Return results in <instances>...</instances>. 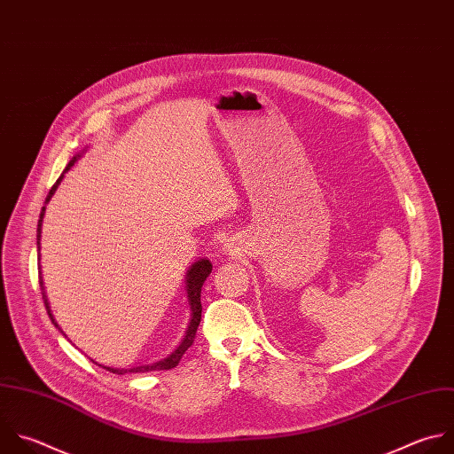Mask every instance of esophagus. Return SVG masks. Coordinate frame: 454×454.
Instances as JSON below:
<instances>
[{
    "label": "esophagus",
    "instance_id": "34e87169",
    "mask_svg": "<svg viewBox=\"0 0 454 454\" xmlns=\"http://www.w3.org/2000/svg\"><path fill=\"white\" fill-rule=\"evenodd\" d=\"M223 251L228 254H235L239 251V240L235 237H230L224 244H223Z\"/></svg>",
    "mask_w": 454,
    "mask_h": 454
}]
</instances>
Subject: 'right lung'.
<instances>
[{
	"instance_id": "add662e5",
	"label": "right lung",
	"mask_w": 454,
	"mask_h": 454,
	"mask_svg": "<svg viewBox=\"0 0 454 454\" xmlns=\"http://www.w3.org/2000/svg\"><path fill=\"white\" fill-rule=\"evenodd\" d=\"M80 155L73 157L71 162L67 164L66 171L71 169V166H74V162L78 160ZM64 171V173H66ZM64 175H60V178L55 182V185L51 187L48 198H46V205L48 201L51 200V196L55 194L57 187L60 185ZM44 212H46V207H43L41 210V217H39V224H37V249H39V260H41V231H43V219H44ZM212 272V263L210 260L207 258H201L198 262H194L189 270H187V276H185V290H187V321H185V326H184V332H182V337L178 339V342L166 349V351H160V353H155L151 355L144 360H138L131 365H126V367H105L106 371L114 372V374H128V372H153V371H168V369H173L180 364L182 356L185 355V351L194 344V339H196V332H198V326L201 323V286L205 283V279L210 276ZM39 283H41V290H43V299H44V305H46V310H48V316L51 317L53 325L59 328V325L55 323L53 316H51V310H50V303H48V295H46V290H44V283H43V276H41V265H39ZM60 330V328H59ZM62 332V330H60ZM64 333V332H62ZM94 362V360H92ZM96 364V362H94ZM99 365V364H98ZM103 367V365H99Z\"/></svg>"
}]
</instances>
